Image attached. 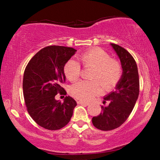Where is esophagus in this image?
Masks as SVG:
<instances>
[{
    "label": "esophagus",
    "instance_id": "1",
    "mask_svg": "<svg viewBox=\"0 0 160 160\" xmlns=\"http://www.w3.org/2000/svg\"><path fill=\"white\" fill-rule=\"evenodd\" d=\"M77 103L80 104V105H84V106H89V104L88 102L83 101V100H78Z\"/></svg>",
    "mask_w": 160,
    "mask_h": 160
}]
</instances>
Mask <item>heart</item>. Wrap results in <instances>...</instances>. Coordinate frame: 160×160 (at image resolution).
I'll use <instances>...</instances> for the list:
<instances>
[{"label":"heart","mask_w":160,"mask_h":160,"mask_svg":"<svg viewBox=\"0 0 160 160\" xmlns=\"http://www.w3.org/2000/svg\"><path fill=\"white\" fill-rule=\"evenodd\" d=\"M84 68H92L89 76L90 82H80L70 88V93L82 100H89L102 92L111 90L117 86L122 75L119 61L111 58L110 54L100 48H92L78 57ZM82 68L79 63L70 60L64 65V73L70 82H76L80 77Z\"/></svg>","instance_id":"obj_1"}]
</instances>
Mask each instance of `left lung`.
<instances>
[{
    "instance_id": "1",
    "label": "left lung",
    "mask_w": 160,
    "mask_h": 160,
    "mask_svg": "<svg viewBox=\"0 0 160 160\" xmlns=\"http://www.w3.org/2000/svg\"><path fill=\"white\" fill-rule=\"evenodd\" d=\"M121 61L123 73L116 91L104 98L106 106H101L102 113L92 119L93 125L100 130L108 131L119 128L132 112L139 95V76L133 57L120 46L111 43Z\"/></svg>"
}]
</instances>
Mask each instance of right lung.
Here are the masks:
<instances>
[{
  "mask_svg": "<svg viewBox=\"0 0 160 160\" xmlns=\"http://www.w3.org/2000/svg\"><path fill=\"white\" fill-rule=\"evenodd\" d=\"M73 48L49 46L41 49L28 63L23 76V95L28 112L39 126L49 130L65 127L73 116L76 100L70 96L63 102L55 96L65 95L64 65L76 53Z\"/></svg>",
  "mask_w": 160,
  "mask_h": 160,
  "instance_id": "add662e5",
  "label": "right lung"
}]
</instances>
